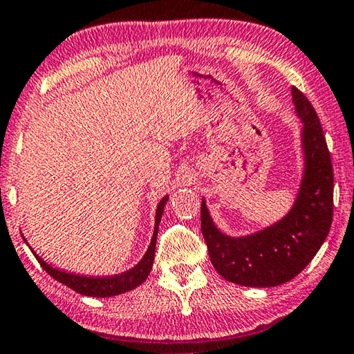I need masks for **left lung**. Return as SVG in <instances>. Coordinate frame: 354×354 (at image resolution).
<instances>
[{"mask_svg": "<svg viewBox=\"0 0 354 354\" xmlns=\"http://www.w3.org/2000/svg\"><path fill=\"white\" fill-rule=\"evenodd\" d=\"M304 121L305 176L294 207L283 220L244 238L220 233L201 203V232L214 268L230 283L273 288L295 278L329 234L334 215V171L319 118L304 92L292 88Z\"/></svg>", "mask_w": 354, "mask_h": 354, "instance_id": "left-lung-1", "label": "left lung"}]
</instances>
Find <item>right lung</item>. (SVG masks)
<instances>
[{"label": "right lung", "instance_id": "obj_1", "mask_svg": "<svg viewBox=\"0 0 354 354\" xmlns=\"http://www.w3.org/2000/svg\"><path fill=\"white\" fill-rule=\"evenodd\" d=\"M166 203H167V196L162 198L160 204H158L155 232H153L150 248L147 249V252L143 255L140 262L137 263L134 268L124 271V273L115 274V276H104V278H99V276H97V278H92V276H80L75 273H66V271L53 268V266L46 263L43 259H39L37 254H35V257H37L39 265L43 266V268L48 271L55 281L65 284L66 288L73 289L75 292H78V294L89 295V297H113V295L124 294V292L136 289L137 286H140L143 281L148 278V274H150L153 260H155L158 228H160V222H161L162 211H165Z\"/></svg>", "mask_w": 354, "mask_h": 354}]
</instances>
